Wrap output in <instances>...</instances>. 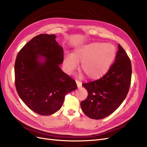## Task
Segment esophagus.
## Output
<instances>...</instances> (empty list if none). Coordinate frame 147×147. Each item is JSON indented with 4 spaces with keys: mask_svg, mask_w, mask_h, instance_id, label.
Wrapping results in <instances>:
<instances>
[{
    "mask_svg": "<svg viewBox=\"0 0 147 147\" xmlns=\"http://www.w3.org/2000/svg\"><path fill=\"white\" fill-rule=\"evenodd\" d=\"M76 83H77V86L78 88H80L82 86V82L80 81L79 80H76Z\"/></svg>",
    "mask_w": 147,
    "mask_h": 147,
    "instance_id": "esophagus-1",
    "label": "esophagus"
}]
</instances>
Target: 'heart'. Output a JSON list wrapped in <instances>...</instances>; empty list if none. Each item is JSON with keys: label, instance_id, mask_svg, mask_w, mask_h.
I'll return each instance as SVG.
<instances>
[{"label": "heart", "instance_id": "heart-1", "mask_svg": "<svg viewBox=\"0 0 147 147\" xmlns=\"http://www.w3.org/2000/svg\"><path fill=\"white\" fill-rule=\"evenodd\" d=\"M116 56V48L112 44L93 42L75 49L74 54L66 55L64 65L68 72L75 69L78 62L89 78H98L110 69Z\"/></svg>", "mask_w": 147, "mask_h": 147}]
</instances>
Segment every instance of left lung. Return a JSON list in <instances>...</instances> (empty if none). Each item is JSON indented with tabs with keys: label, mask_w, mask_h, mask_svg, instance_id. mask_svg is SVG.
<instances>
[{
	"label": "left lung",
	"mask_w": 147,
	"mask_h": 147,
	"mask_svg": "<svg viewBox=\"0 0 147 147\" xmlns=\"http://www.w3.org/2000/svg\"><path fill=\"white\" fill-rule=\"evenodd\" d=\"M131 75V60L119 44L114 63L104 76L82 84L88 93L80 103L83 113L95 119H103L113 113L126 98Z\"/></svg>",
	"instance_id": "obj_1"
}]
</instances>
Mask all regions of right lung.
I'll use <instances>...</instances> for the list:
<instances>
[{
    "instance_id": "add662e5",
    "label": "right lung",
    "mask_w": 147,
    "mask_h": 147,
    "mask_svg": "<svg viewBox=\"0 0 147 147\" xmlns=\"http://www.w3.org/2000/svg\"><path fill=\"white\" fill-rule=\"evenodd\" d=\"M54 34H39L19 51L15 64V86L24 103L34 112L50 115L59 110L76 82L63 72L64 51ZM47 57L43 63L38 55Z\"/></svg>"
}]
</instances>
